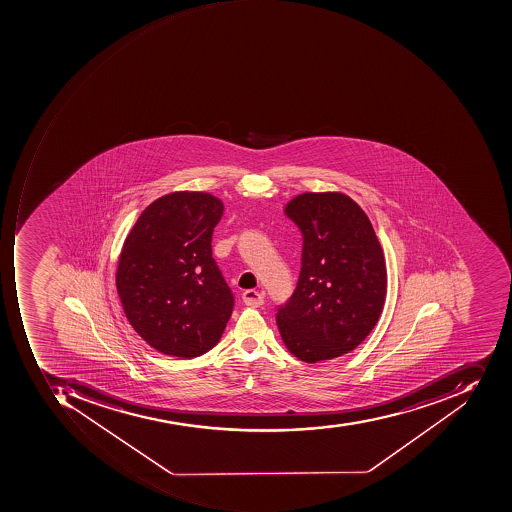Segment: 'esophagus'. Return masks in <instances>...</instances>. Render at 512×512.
<instances>
[{
  "instance_id": "1",
  "label": "esophagus",
  "mask_w": 512,
  "mask_h": 512,
  "mask_svg": "<svg viewBox=\"0 0 512 512\" xmlns=\"http://www.w3.org/2000/svg\"><path fill=\"white\" fill-rule=\"evenodd\" d=\"M243 300L247 307H261L265 302V294L255 291V289H247L243 293Z\"/></svg>"
}]
</instances>
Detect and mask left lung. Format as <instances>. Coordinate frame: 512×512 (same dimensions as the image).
Returning <instances> with one entry per match:
<instances>
[{
	"label": "left lung",
	"mask_w": 512,
	"mask_h": 512,
	"mask_svg": "<svg viewBox=\"0 0 512 512\" xmlns=\"http://www.w3.org/2000/svg\"><path fill=\"white\" fill-rule=\"evenodd\" d=\"M286 216L304 235L293 296L277 310L285 346L305 363L352 352L385 305V255L363 208L338 191L302 193Z\"/></svg>",
	"instance_id": "obj_1"
}]
</instances>
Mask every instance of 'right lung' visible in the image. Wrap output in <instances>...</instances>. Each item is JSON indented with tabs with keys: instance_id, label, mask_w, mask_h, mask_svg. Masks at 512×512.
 I'll return each mask as SVG.
<instances>
[{
	"instance_id": "obj_1",
	"label": "right lung",
	"mask_w": 512,
	"mask_h": 512,
	"mask_svg": "<svg viewBox=\"0 0 512 512\" xmlns=\"http://www.w3.org/2000/svg\"><path fill=\"white\" fill-rule=\"evenodd\" d=\"M224 204L174 191L149 204L124 241L117 291L127 321L157 352L194 358L218 344L233 294L212 257Z\"/></svg>"
}]
</instances>
